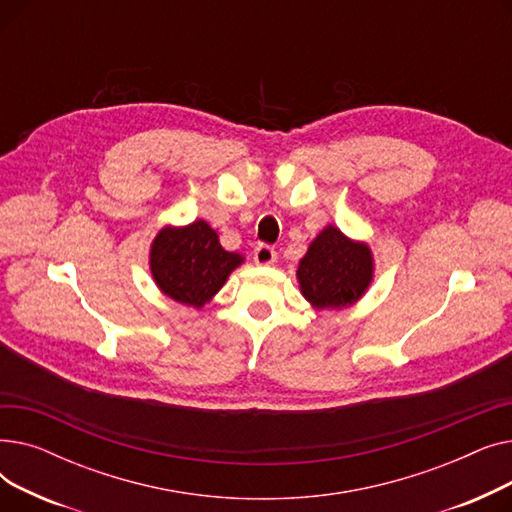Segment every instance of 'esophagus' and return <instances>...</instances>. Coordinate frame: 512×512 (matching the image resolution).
<instances>
[{"label":"esophagus","mask_w":512,"mask_h":512,"mask_svg":"<svg viewBox=\"0 0 512 512\" xmlns=\"http://www.w3.org/2000/svg\"><path fill=\"white\" fill-rule=\"evenodd\" d=\"M276 257H278V253L270 245H259V247H255V253H253V259L257 265H272L276 261Z\"/></svg>","instance_id":"esophagus-1"}]
</instances>
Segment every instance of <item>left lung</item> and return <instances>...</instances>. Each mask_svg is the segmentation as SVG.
Returning a JSON list of instances; mask_svg holds the SVG:
<instances>
[{"mask_svg":"<svg viewBox=\"0 0 512 512\" xmlns=\"http://www.w3.org/2000/svg\"><path fill=\"white\" fill-rule=\"evenodd\" d=\"M297 280L315 309L355 305L373 282V255L367 242L353 240L336 226H326L299 261Z\"/></svg>","mask_w":512,"mask_h":512,"instance_id":"obj_1","label":"left lung"}]
</instances>
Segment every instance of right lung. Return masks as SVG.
I'll return each mask as SVG.
<instances>
[{
    "label": "right lung",
    "mask_w": 512,
    "mask_h": 512,
    "mask_svg": "<svg viewBox=\"0 0 512 512\" xmlns=\"http://www.w3.org/2000/svg\"><path fill=\"white\" fill-rule=\"evenodd\" d=\"M245 261L220 245V236L205 220L166 226L151 242L149 267L157 288L176 303L203 309L228 276Z\"/></svg>",
    "instance_id": "1"
}]
</instances>
